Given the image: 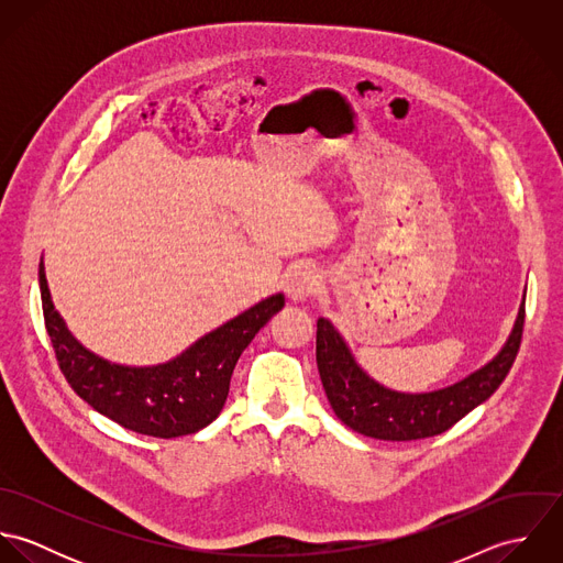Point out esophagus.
<instances>
[{"label":"esophagus","instance_id":"esophagus-1","mask_svg":"<svg viewBox=\"0 0 563 563\" xmlns=\"http://www.w3.org/2000/svg\"><path fill=\"white\" fill-rule=\"evenodd\" d=\"M286 292L292 301H306L321 290V277L310 266H292L286 275Z\"/></svg>","mask_w":563,"mask_h":563}]
</instances>
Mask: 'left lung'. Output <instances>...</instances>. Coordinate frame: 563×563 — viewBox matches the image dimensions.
Returning a JSON list of instances; mask_svg holds the SVG:
<instances>
[{"label": "left lung", "mask_w": 563, "mask_h": 563, "mask_svg": "<svg viewBox=\"0 0 563 563\" xmlns=\"http://www.w3.org/2000/svg\"><path fill=\"white\" fill-rule=\"evenodd\" d=\"M525 324V301L514 331L503 351L477 373L444 390L424 395H402L373 382L353 360L331 322H317V364L322 388L335 416L353 431L393 442H409L440 435L468 411L489 399L507 377Z\"/></svg>", "instance_id": "obj_1"}]
</instances>
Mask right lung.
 Here are the masks:
<instances>
[{"label":"right lung","mask_w":563,"mask_h":563,"mask_svg":"<svg viewBox=\"0 0 563 563\" xmlns=\"http://www.w3.org/2000/svg\"><path fill=\"white\" fill-rule=\"evenodd\" d=\"M38 284L45 327L60 373L76 395L121 427L166 440L195 433L221 413L242 351L284 308L282 295L268 297L197 340L175 360L130 368L88 353L74 340L54 310L43 262L38 264Z\"/></svg>","instance_id":"1"}]
</instances>
